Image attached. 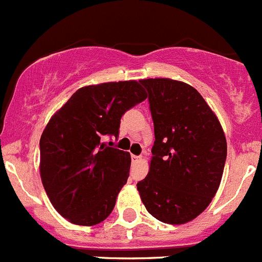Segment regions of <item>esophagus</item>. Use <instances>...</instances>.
<instances>
[{
	"mask_svg": "<svg viewBox=\"0 0 262 262\" xmlns=\"http://www.w3.org/2000/svg\"><path fill=\"white\" fill-rule=\"evenodd\" d=\"M140 160H142V157L136 156V155H133V161H140Z\"/></svg>",
	"mask_w": 262,
	"mask_h": 262,
	"instance_id": "1",
	"label": "esophagus"
}]
</instances>
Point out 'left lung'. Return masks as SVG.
Returning a JSON list of instances; mask_svg holds the SVG:
<instances>
[{
    "label": "left lung",
    "mask_w": 262,
    "mask_h": 262,
    "mask_svg": "<svg viewBox=\"0 0 262 262\" xmlns=\"http://www.w3.org/2000/svg\"><path fill=\"white\" fill-rule=\"evenodd\" d=\"M155 128L151 168L138 182L145 209L168 224L206 210L221 185L227 159L223 128L193 86L170 78L140 80Z\"/></svg>",
    "instance_id": "left-lung-1"
}]
</instances>
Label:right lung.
I'll list each match as a JSON object with an SVG mask.
<instances>
[{
    "mask_svg": "<svg viewBox=\"0 0 262 262\" xmlns=\"http://www.w3.org/2000/svg\"><path fill=\"white\" fill-rule=\"evenodd\" d=\"M145 98L138 81L90 85L73 93L48 122L39 143L41 182L71 223L94 226L114 209L131 157L102 139L118 138L122 115Z\"/></svg>",
    "mask_w": 262,
    "mask_h": 262,
    "instance_id": "right-lung-1",
    "label": "right lung"
}]
</instances>
